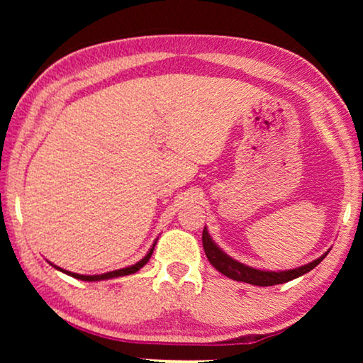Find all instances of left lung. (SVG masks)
<instances>
[{
    "mask_svg": "<svg viewBox=\"0 0 363 363\" xmlns=\"http://www.w3.org/2000/svg\"><path fill=\"white\" fill-rule=\"evenodd\" d=\"M201 242H203V250L206 253L208 261L213 264L214 269L219 270L220 274H224L225 277H229L232 280L245 281V284L257 285V286L280 285V284H285V281H290L293 279H298V277H301V275L311 272V270L315 266H318V262H322L323 257L328 255V251H327V253L322 255L318 259L306 264V266H301L298 269L280 270V272H270V270H259V269L245 266V264L232 259L230 256H227L224 251L211 240L206 227L203 229V233H201Z\"/></svg>",
    "mask_w": 363,
    "mask_h": 363,
    "instance_id": "1",
    "label": "left lung"
}]
</instances>
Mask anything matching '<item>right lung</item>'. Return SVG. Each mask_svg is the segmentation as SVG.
Wrapping results in <instances>:
<instances>
[{"label": "right lung", "instance_id": "add662e5", "mask_svg": "<svg viewBox=\"0 0 363 363\" xmlns=\"http://www.w3.org/2000/svg\"><path fill=\"white\" fill-rule=\"evenodd\" d=\"M153 248H155V243H153V247L150 248V251L149 253H147L143 259H140L139 262H136V264H133V266H130V267H125V269H118V270H112V272H107V274H101V275H82V274H75V272H69V270H64V269H60V267H57V266H54L56 269H59V270H62L64 274H67V275H70V277H73V279H78V280H84V281H97V280H107V279H115V277H123V275H130V274H134V272H138V270L140 269V267H144L147 262H149V259H150V256H152V253H153Z\"/></svg>", "mask_w": 363, "mask_h": 363}]
</instances>
